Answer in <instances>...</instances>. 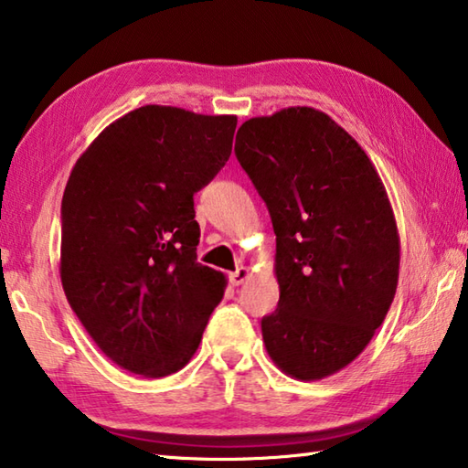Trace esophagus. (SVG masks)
Wrapping results in <instances>:
<instances>
[{
	"mask_svg": "<svg viewBox=\"0 0 468 468\" xmlns=\"http://www.w3.org/2000/svg\"><path fill=\"white\" fill-rule=\"evenodd\" d=\"M250 268H245V266H241V268H237L235 272H231L229 274V282L233 284V287H239V284H243L245 281L250 279Z\"/></svg>",
	"mask_w": 468,
	"mask_h": 468,
	"instance_id": "1",
	"label": "esophagus"
}]
</instances>
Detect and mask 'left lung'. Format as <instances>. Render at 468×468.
<instances>
[{
  "label": "left lung",
  "mask_w": 468,
  "mask_h": 468,
  "mask_svg": "<svg viewBox=\"0 0 468 468\" xmlns=\"http://www.w3.org/2000/svg\"><path fill=\"white\" fill-rule=\"evenodd\" d=\"M235 154L271 212L279 307L262 318L271 359L312 382L361 355L399 284L386 187L357 140L312 107L251 117Z\"/></svg>",
  "instance_id": "8db88e82"
}]
</instances>
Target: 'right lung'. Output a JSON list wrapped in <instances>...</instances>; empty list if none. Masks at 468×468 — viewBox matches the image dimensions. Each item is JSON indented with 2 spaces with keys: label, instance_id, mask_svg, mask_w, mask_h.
I'll return each mask as SVG.
<instances>
[{
  "label": "right lung",
  "instance_id": "obj_1",
  "mask_svg": "<svg viewBox=\"0 0 468 468\" xmlns=\"http://www.w3.org/2000/svg\"><path fill=\"white\" fill-rule=\"evenodd\" d=\"M235 128V115L146 105L107 125L69 173L63 292L101 351L132 374L184 367L225 295V274L196 262L194 194L225 167Z\"/></svg>",
  "mask_w": 468,
  "mask_h": 468
}]
</instances>
